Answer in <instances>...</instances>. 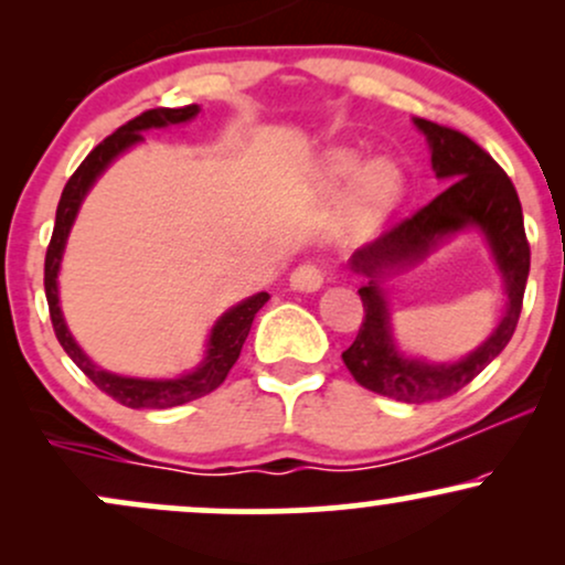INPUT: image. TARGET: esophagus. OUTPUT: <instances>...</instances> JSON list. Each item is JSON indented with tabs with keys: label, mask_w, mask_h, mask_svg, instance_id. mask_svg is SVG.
<instances>
[{
	"label": "esophagus",
	"mask_w": 565,
	"mask_h": 565,
	"mask_svg": "<svg viewBox=\"0 0 565 565\" xmlns=\"http://www.w3.org/2000/svg\"><path fill=\"white\" fill-rule=\"evenodd\" d=\"M291 289H300V291H316L321 289L323 284V265L310 260V263H300L289 276Z\"/></svg>",
	"instance_id": "obj_1"
}]
</instances>
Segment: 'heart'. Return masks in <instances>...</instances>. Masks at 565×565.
Returning <instances> with one entry per match:
<instances>
[{
	"label": "heart",
	"mask_w": 565,
	"mask_h": 565,
	"mask_svg": "<svg viewBox=\"0 0 565 565\" xmlns=\"http://www.w3.org/2000/svg\"><path fill=\"white\" fill-rule=\"evenodd\" d=\"M359 157L348 148H334L321 159L319 178L327 188L350 185V210L355 217L374 220L393 204L401 191V172L391 161H372L359 172Z\"/></svg>",
	"instance_id": "obj_1"
}]
</instances>
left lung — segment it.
<instances>
[{"instance_id": "obj_1", "label": "left lung", "mask_w": 565, "mask_h": 565, "mask_svg": "<svg viewBox=\"0 0 565 565\" xmlns=\"http://www.w3.org/2000/svg\"><path fill=\"white\" fill-rule=\"evenodd\" d=\"M414 125L423 129L430 142L433 170L438 178L449 180V185L430 204L419 206L417 212L382 233L377 242L366 244L353 255V268L372 281L359 289L364 302V321L353 345L342 353V361L366 391L404 404H425L462 391L508 345L521 319L531 249L523 228L521 199L508 172L459 129L427 119H414ZM465 224H478L490 238L509 289L505 319L498 332L459 365H425L404 360L392 348L384 298L376 287V278L401 264L422 259L440 237L461 230Z\"/></svg>"}]
</instances>
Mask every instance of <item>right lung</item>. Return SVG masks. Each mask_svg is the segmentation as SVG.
Segmentation results:
<instances>
[{
	"mask_svg": "<svg viewBox=\"0 0 565 565\" xmlns=\"http://www.w3.org/2000/svg\"><path fill=\"white\" fill-rule=\"evenodd\" d=\"M196 114V103L180 108H151V111H142L140 116H135V119H129L127 125H121L103 142H97L93 151L87 153V159H84L82 164L76 167V172L71 174L66 188H63L55 212L53 238H50L47 257H44V295H47L50 321H53L57 342H61L63 350L71 355V361L95 382L97 391L111 395L114 401H119L121 406L129 408H170L217 391L225 382V377H228L233 364L238 361V353H242L246 334H249L252 321H255V313L268 302V291H260V295L249 297V300L231 308L228 313L215 323V329H212L210 350H206L204 364H201L196 372L178 380H132L119 377V374L111 372H103V369H97L93 361L82 353L79 345L74 342V337L68 334L66 321H63L61 316V305H57V268H61L63 246H66L71 223H74L84 193L89 191V185L95 183L97 174L106 170L121 151H127L129 146L142 140V129L180 125V121L193 119Z\"/></svg>",
	"mask_w": 565,
	"mask_h": 565,
	"instance_id": "obj_1",
	"label": "right lung"
}]
</instances>
